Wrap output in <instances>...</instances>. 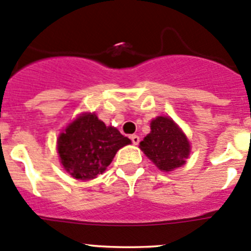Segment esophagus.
<instances>
[{"label":"esophagus","mask_w":251,"mask_h":251,"mask_svg":"<svg viewBox=\"0 0 251 251\" xmlns=\"http://www.w3.org/2000/svg\"><path fill=\"white\" fill-rule=\"evenodd\" d=\"M131 141H132L133 144H138L140 143V137L137 135H132L131 136Z\"/></svg>","instance_id":"esophagus-1"}]
</instances>
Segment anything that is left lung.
Here are the masks:
<instances>
[{
  "label": "left lung",
  "instance_id": "obj_1",
  "mask_svg": "<svg viewBox=\"0 0 251 251\" xmlns=\"http://www.w3.org/2000/svg\"><path fill=\"white\" fill-rule=\"evenodd\" d=\"M151 133L140 143L143 153L160 170L171 171L186 163L189 142L174 120L159 116L151 124Z\"/></svg>",
  "mask_w": 251,
  "mask_h": 251
}]
</instances>
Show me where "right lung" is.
I'll list each match as a JSON object with an SVG mask.
<instances>
[{"instance_id":"1","label":"right lung","mask_w":251,"mask_h":251,"mask_svg":"<svg viewBox=\"0 0 251 251\" xmlns=\"http://www.w3.org/2000/svg\"><path fill=\"white\" fill-rule=\"evenodd\" d=\"M131 141L115 127H107L95 114H83L58 138L63 166L77 179H92L104 173L121 147Z\"/></svg>"}]
</instances>
